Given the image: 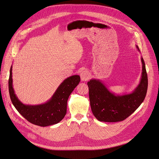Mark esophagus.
<instances>
[{
	"label": "esophagus",
	"instance_id": "1",
	"mask_svg": "<svg viewBox=\"0 0 159 159\" xmlns=\"http://www.w3.org/2000/svg\"><path fill=\"white\" fill-rule=\"evenodd\" d=\"M80 78L82 81H87L90 78V74L87 70H84L80 73Z\"/></svg>",
	"mask_w": 159,
	"mask_h": 159
}]
</instances>
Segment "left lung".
<instances>
[{
    "label": "left lung",
    "instance_id": "left-lung-1",
    "mask_svg": "<svg viewBox=\"0 0 159 159\" xmlns=\"http://www.w3.org/2000/svg\"><path fill=\"white\" fill-rule=\"evenodd\" d=\"M139 51V49L136 46ZM142 75L139 85L129 94L116 95L98 79L87 82L90 107L94 116L100 121L118 122L126 119L143 102L148 90V79L143 57Z\"/></svg>",
    "mask_w": 159,
    "mask_h": 159
}]
</instances>
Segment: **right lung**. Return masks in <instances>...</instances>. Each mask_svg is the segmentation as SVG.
Instances as JSON below:
<instances>
[{"instance_id":"right-lung-1","label":"right lung","mask_w":159,"mask_h":159,"mask_svg":"<svg viewBox=\"0 0 159 159\" xmlns=\"http://www.w3.org/2000/svg\"><path fill=\"white\" fill-rule=\"evenodd\" d=\"M11 70L12 66L8 79L10 97L13 106L21 116L31 123L42 127L57 124L64 118L67 112L69 97L80 81L79 75H72L66 79L46 103L30 105L21 103L16 96L13 88Z\"/></svg>"}]
</instances>
